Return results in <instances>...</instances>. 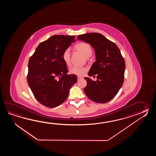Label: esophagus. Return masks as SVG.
<instances>
[{"label":"esophagus","mask_w":156,"mask_h":156,"mask_svg":"<svg viewBox=\"0 0 156 156\" xmlns=\"http://www.w3.org/2000/svg\"><path fill=\"white\" fill-rule=\"evenodd\" d=\"M83 78V77L79 76H77V80H79L80 79H82Z\"/></svg>","instance_id":"1"}]
</instances>
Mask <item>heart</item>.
I'll list each match as a JSON object with an SVG mask.
<instances>
[{"mask_svg":"<svg viewBox=\"0 0 156 156\" xmlns=\"http://www.w3.org/2000/svg\"><path fill=\"white\" fill-rule=\"evenodd\" d=\"M76 49L79 51L80 52L86 57H89L91 56L93 53V50L91 47L90 46L89 43L86 42H80L77 43L75 46ZM62 58L64 62L67 65H69L70 64V59H71V53L70 49L67 48L64 50L63 53L62 54ZM87 71V68L85 67L77 66H73L70 69V73L71 74H73L77 76H83L85 75Z\"/></svg>","mask_w":156,"mask_h":156,"instance_id":"heart-1","label":"heart"}]
</instances>
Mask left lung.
Masks as SVG:
<instances>
[{
  "mask_svg": "<svg viewBox=\"0 0 156 156\" xmlns=\"http://www.w3.org/2000/svg\"><path fill=\"white\" fill-rule=\"evenodd\" d=\"M77 39L90 43L96 55V61L88 75H96L97 80L85 77L87 85L84 92L90 99L96 103H107L116 95L124 82L126 63L119 48L99 33L81 34Z\"/></svg>",
  "mask_w": 156,
  "mask_h": 156,
  "instance_id": "left-lung-1",
  "label": "left lung"
}]
</instances>
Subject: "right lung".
<instances>
[{"mask_svg":"<svg viewBox=\"0 0 156 156\" xmlns=\"http://www.w3.org/2000/svg\"><path fill=\"white\" fill-rule=\"evenodd\" d=\"M74 38V36L54 35L40 43L30 58L27 82L35 98L44 106L61 105L76 83V75L67 74L69 70L62 58Z\"/></svg>","mask_w":156,"mask_h":156,"instance_id":"right-lung-1","label":"right lung"}]
</instances>
